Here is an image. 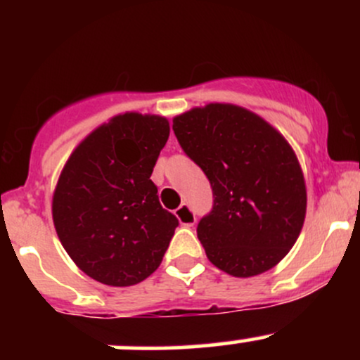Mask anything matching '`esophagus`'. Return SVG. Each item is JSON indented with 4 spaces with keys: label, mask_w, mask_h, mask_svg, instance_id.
<instances>
[{
    "label": "esophagus",
    "mask_w": 360,
    "mask_h": 360,
    "mask_svg": "<svg viewBox=\"0 0 360 360\" xmlns=\"http://www.w3.org/2000/svg\"><path fill=\"white\" fill-rule=\"evenodd\" d=\"M176 217L183 226H193L196 223V214H194V212L188 205H181L176 210Z\"/></svg>",
    "instance_id": "1"
}]
</instances>
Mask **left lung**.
<instances>
[{
    "label": "left lung",
    "instance_id": "1",
    "mask_svg": "<svg viewBox=\"0 0 360 360\" xmlns=\"http://www.w3.org/2000/svg\"><path fill=\"white\" fill-rule=\"evenodd\" d=\"M172 130L213 189L212 212L196 229L210 262L235 278L272 269L298 240L307 214L303 171L288 140L226 103L186 111Z\"/></svg>",
    "mask_w": 360,
    "mask_h": 360
}]
</instances>
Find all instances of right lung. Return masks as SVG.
I'll list each match as a JSON object with an SVG mask.
<instances>
[{"mask_svg": "<svg viewBox=\"0 0 360 360\" xmlns=\"http://www.w3.org/2000/svg\"><path fill=\"white\" fill-rule=\"evenodd\" d=\"M169 130L157 115H117L62 169L53 226L69 257L98 283L134 286L162 262L179 221L160 206L150 176Z\"/></svg>", "mask_w": 360, "mask_h": 360, "instance_id": "obj_1", "label": "right lung"}]
</instances>
